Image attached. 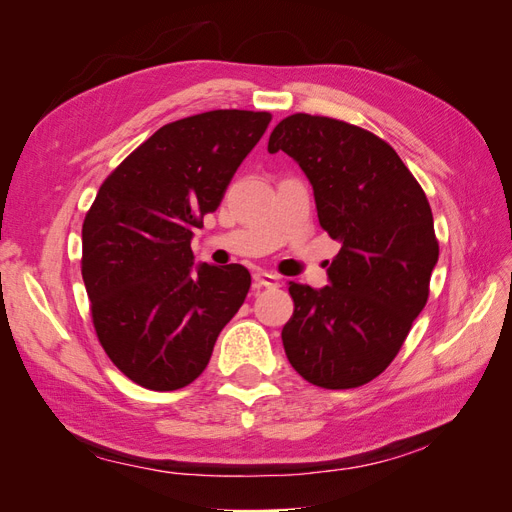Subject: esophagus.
<instances>
[{"instance_id":"1","label":"esophagus","mask_w":512,"mask_h":512,"mask_svg":"<svg viewBox=\"0 0 512 512\" xmlns=\"http://www.w3.org/2000/svg\"><path fill=\"white\" fill-rule=\"evenodd\" d=\"M254 282L262 288H277V286H280V280H277L273 273H265V271H256Z\"/></svg>"}]
</instances>
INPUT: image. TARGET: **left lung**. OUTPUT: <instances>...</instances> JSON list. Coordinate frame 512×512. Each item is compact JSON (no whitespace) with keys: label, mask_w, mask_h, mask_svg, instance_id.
I'll list each match as a JSON object with an SVG mask.
<instances>
[{"label":"left lung","mask_w":512,"mask_h":512,"mask_svg":"<svg viewBox=\"0 0 512 512\" xmlns=\"http://www.w3.org/2000/svg\"><path fill=\"white\" fill-rule=\"evenodd\" d=\"M275 151L303 168L320 226L342 243L331 286L288 282L286 356L307 382L356 389L391 365L429 299L440 254L429 200L389 143L346 121L294 113L273 128Z\"/></svg>","instance_id":"1"}]
</instances>
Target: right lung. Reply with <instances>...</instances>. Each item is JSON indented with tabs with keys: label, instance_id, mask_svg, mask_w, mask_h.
Listing matches in <instances>:
<instances>
[{
	"label": "right lung",
	"instance_id": "add662e5",
	"mask_svg": "<svg viewBox=\"0 0 512 512\" xmlns=\"http://www.w3.org/2000/svg\"><path fill=\"white\" fill-rule=\"evenodd\" d=\"M271 113L209 111L166 123L104 179L83 222L91 320L123 376L177 391L203 374L250 271L194 269L192 235L220 207Z\"/></svg>",
	"mask_w": 512,
	"mask_h": 512
}]
</instances>
